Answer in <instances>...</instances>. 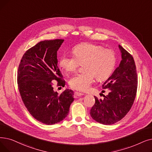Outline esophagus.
<instances>
[{
	"instance_id": "34e87169",
	"label": "esophagus",
	"mask_w": 152,
	"mask_h": 152,
	"mask_svg": "<svg viewBox=\"0 0 152 152\" xmlns=\"http://www.w3.org/2000/svg\"><path fill=\"white\" fill-rule=\"evenodd\" d=\"M74 94H75V96H77V97H80V96H81L84 95V94L81 93V92H75Z\"/></svg>"
}]
</instances>
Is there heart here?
Returning a JSON list of instances; mask_svg holds the SVG:
<instances>
[{"label": "heart", "instance_id": "1", "mask_svg": "<svg viewBox=\"0 0 152 152\" xmlns=\"http://www.w3.org/2000/svg\"><path fill=\"white\" fill-rule=\"evenodd\" d=\"M75 55H63L60 59V66L67 72H74L80 64H83L84 72L72 76L69 86L72 89L85 91L93 83L94 77L103 81L113 74L116 64V55L111 50L92 43H83L72 50Z\"/></svg>", "mask_w": 152, "mask_h": 152}]
</instances>
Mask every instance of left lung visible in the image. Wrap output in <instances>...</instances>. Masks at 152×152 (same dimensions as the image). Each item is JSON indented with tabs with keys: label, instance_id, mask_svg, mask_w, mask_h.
<instances>
[{
	"label": "left lung",
	"instance_id": "left-lung-1",
	"mask_svg": "<svg viewBox=\"0 0 152 152\" xmlns=\"http://www.w3.org/2000/svg\"><path fill=\"white\" fill-rule=\"evenodd\" d=\"M122 60L118 67L102 86L109 90L103 99L94 96L90 110L91 117L104 125H111L123 118L130 110L137 94L138 77L133 56L118 45Z\"/></svg>",
	"mask_w": 152,
	"mask_h": 152
}]
</instances>
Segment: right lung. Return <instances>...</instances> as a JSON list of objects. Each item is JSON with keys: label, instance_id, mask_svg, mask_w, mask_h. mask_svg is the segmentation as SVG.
Listing matches in <instances>:
<instances>
[{"label": "right lung", "instance_id": "obj_1", "mask_svg": "<svg viewBox=\"0 0 152 152\" xmlns=\"http://www.w3.org/2000/svg\"><path fill=\"white\" fill-rule=\"evenodd\" d=\"M63 42L56 39L38 43L25 53L18 66L17 83L22 101L29 113L46 125L64 119L74 101L72 90L58 94L53 87L54 81L58 86L65 85L57 60V51Z\"/></svg>", "mask_w": 152, "mask_h": 152}]
</instances>
